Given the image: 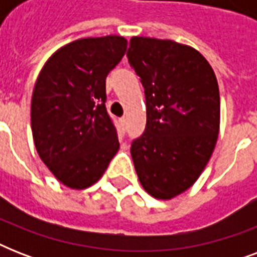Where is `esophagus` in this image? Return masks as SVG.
Here are the masks:
<instances>
[{"label": "esophagus", "mask_w": 257, "mask_h": 257, "mask_svg": "<svg viewBox=\"0 0 257 257\" xmlns=\"http://www.w3.org/2000/svg\"><path fill=\"white\" fill-rule=\"evenodd\" d=\"M120 124L121 126H122V131H125V126H126V118H125V117L120 118Z\"/></svg>", "instance_id": "34e87169"}]
</instances>
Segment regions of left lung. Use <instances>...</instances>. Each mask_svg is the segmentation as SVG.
Returning a JSON list of instances; mask_svg holds the SVG:
<instances>
[{"label":"left lung","mask_w":257,"mask_h":257,"mask_svg":"<svg viewBox=\"0 0 257 257\" xmlns=\"http://www.w3.org/2000/svg\"><path fill=\"white\" fill-rule=\"evenodd\" d=\"M126 57L147 104L145 131L131 147L133 164L149 195L172 199L199 179L215 149L217 80L197 50L171 40L132 37Z\"/></svg>","instance_id":"left-lung-1"}]
</instances>
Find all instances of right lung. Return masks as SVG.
Listing matches in <instances>:
<instances>
[{"label":"right lung","instance_id":"right-lung-1","mask_svg":"<svg viewBox=\"0 0 257 257\" xmlns=\"http://www.w3.org/2000/svg\"><path fill=\"white\" fill-rule=\"evenodd\" d=\"M120 36L82 38L46 61L32 97V132L44 164L66 187L100 179L120 148L105 101V80L124 57Z\"/></svg>","mask_w":257,"mask_h":257}]
</instances>
